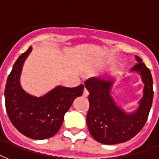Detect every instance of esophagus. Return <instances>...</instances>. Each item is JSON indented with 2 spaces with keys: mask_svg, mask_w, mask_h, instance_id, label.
Masks as SVG:
<instances>
[{
  "mask_svg": "<svg viewBox=\"0 0 159 159\" xmlns=\"http://www.w3.org/2000/svg\"><path fill=\"white\" fill-rule=\"evenodd\" d=\"M83 96H84V97H87L88 96H89V91H88L87 89H85V88H84V92H83Z\"/></svg>",
  "mask_w": 159,
  "mask_h": 159,
  "instance_id": "34e87169",
  "label": "esophagus"
}]
</instances>
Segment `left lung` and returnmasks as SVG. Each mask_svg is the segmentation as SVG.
<instances>
[{
  "mask_svg": "<svg viewBox=\"0 0 159 159\" xmlns=\"http://www.w3.org/2000/svg\"><path fill=\"white\" fill-rule=\"evenodd\" d=\"M135 59L137 63L130 71L140 74L145 85L140 105L133 113H125L111 97L114 80L92 77L84 82L90 92L86 123L92 137L100 143L113 145L125 142L137 135L148 120L153 99L152 78L150 69L141 58L135 56Z\"/></svg>",
  "mask_w": 159,
  "mask_h": 159,
  "instance_id": "left-lung-1",
  "label": "left lung"
}]
</instances>
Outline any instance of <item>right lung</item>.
<instances>
[{"mask_svg":"<svg viewBox=\"0 0 159 159\" xmlns=\"http://www.w3.org/2000/svg\"><path fill=\"white\" fill-rule=\"evenodd\" d=\"M32 47L19 56L8 75L5 88L6 110L15 128L34 140L52 137L58 131L63 118L76 97H80L84 84L75 88L57 86L42 97L31 96L23 90L20 75Z\"/></svg>","mask_w":159,"mask_h":159,"instance_id":"right-lung-1","label":"right lung"}]
</instances>
